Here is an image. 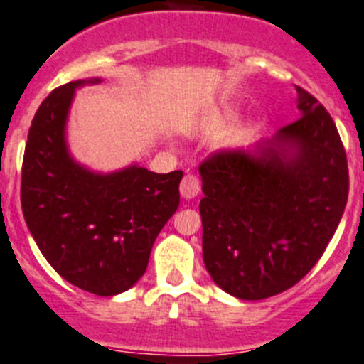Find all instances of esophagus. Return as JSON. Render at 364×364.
<instances>
[{"label":"esophagus","instance_id":"1","mask_svg":"<svg viewBox=\"0 0 364 364\" xmlns=\"http://www.w3.org/2000/svg\"><path fill=\"white\" fill-rule=\"evenodd\" d=\"M179 190H181V196L185 199H194L201 190V181H199L198 176L186 174L179 185Z\"/></svg>","mask_w":364,"mask_h":364}]
</instances>
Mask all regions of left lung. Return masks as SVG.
<instances>
[{"label":"left lung","instance_id":"1","mask_svg":"<svg viewBox=\"0 0 364 364\" xmlns=\"http://www.w3.org/2000/svg\"><path fill=\"white\" fill-rule=\"evenodd\" d=\"M301 116L252 150H221L199 166L203 261L219 288L257 301L299 283L345 212L348 163L336 123L304 88Z\"/></svg>","mask_w":364,"mask_h":364}]
</instances>
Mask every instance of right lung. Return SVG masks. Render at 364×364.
Instances as JSON below:
<instances>
[{"label": "right lung", "mask_w": 364, "mask_h": 364, "mask_svg": "<svg viewBox=\"0 0 364 364\" xmlns=\"http://www.w3.org/2000/svg\"><path fill=\"white\" fill-rule=\"evenodd\" d=\"M77 80L52 90L28 130L21 208L36 245L63 279L96 296H116L139 281L152 245L179 206L181 170L156 174L130 165L97 174L72 159L67 117Z\"/></svg>", "instance_id": "add662e5"}]
</instances>
